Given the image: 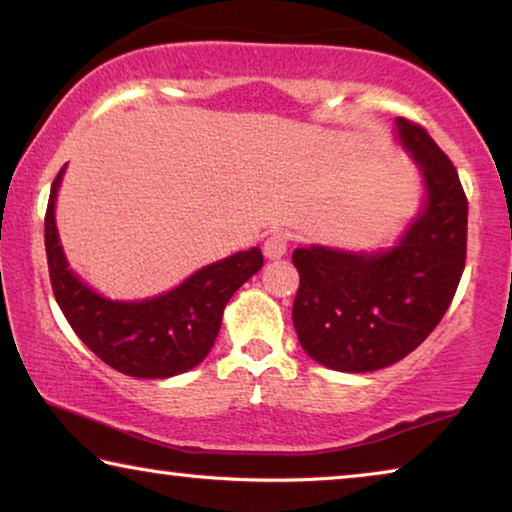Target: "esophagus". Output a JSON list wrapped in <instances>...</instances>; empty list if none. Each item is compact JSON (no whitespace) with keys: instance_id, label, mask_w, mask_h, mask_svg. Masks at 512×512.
Listing matches in <instances>:
<instances>
[{"instance_id":"obj_1","label":"esophagus","mask_w":512,"mask_h":512,"mask_svg":"<svg viewBox=\"0 0 512 512\" xmlns=\"http://www.w3.org/2000/svg\"><path fill=\"white\" fill-rule=\"evenodd\" d=\"M287 248H289V237L284 235V232H273V235L264 241V255L268 259L284 257L287 255Z\"/></svg>"}]
</instances>
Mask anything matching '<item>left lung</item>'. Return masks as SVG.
<instances>
[{"label":"left lung","instance_id":"obj_1","mask_svg":"<svg viewBox=\"0 0 512 512\" xmlns=\"http://www.w3.org/2000/svg\"><path fill=\"white\" fill-rule=\"evenodd\" d=\"M395 140L420 173L422 203L393 246L293 250L298 341L320 366L372 372L393 366L433 332L465 268L467 201L454 164L427 131L395 119Z\"/></svg>","mask_w":512,"mask_h":512}]
</instances>
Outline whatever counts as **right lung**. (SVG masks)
<instances>
[{
	"label": "right lung",
	"mask_w": 512,
	"mask_h": 512,
	"mask_svg": "<svg viewBox=\"0 0 512 512\" xmlns=\"http://www.w3.org/2000/svg\"><path fill=\"white\" fill-rule=\"evenodd\" d=\"M65 169L51 185L45 248L51 289L76 336L110 368L140 379H167L196 368L219 336L223 309L264 257L259 246L198 268L169 291L144 300H112L76 275L56 225V198Z\"/></svg>",
	"instance_id": "right-lung-1"
}]
</instances>
